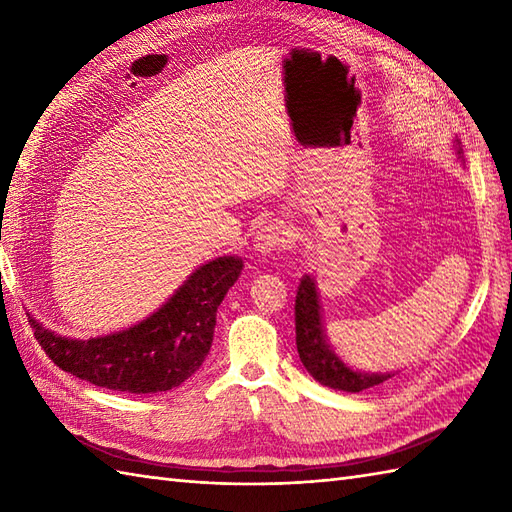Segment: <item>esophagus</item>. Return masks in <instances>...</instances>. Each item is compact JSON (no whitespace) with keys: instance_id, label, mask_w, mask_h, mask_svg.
Wrapping results in <instances>:
<instances>
[{"instance_id":"obj_1","label":"esophagus","mask_w":512,"mask_h":512,"mask_svg":"<svg viewBox=\"0 0 512 512\" xmlns=\"http://www.w3.org/2000/svg\"><path fill=\"white\" fill-rule=\"evenodd\" d=\"M292 242H295V237H292V231L284 222H270L255 233L253 246L259 255H270L273 250L290 248Z\"/></svg>"}]
</instances>
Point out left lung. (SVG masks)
<instances>
[{
  "instance_id": "obj_1",
  "label": "left lung",
  "mask_w": 512,
  "mask_h": 512,
  "mask_svg": "<svg viewBox=\"0 0 512 512\" xmlns=\"http://www.w3.org/2000/svg\"><path fill=\"white\" fill-rule=\"evenodd\" d=\"M460 145V143H458ZM458 154L462 149L458 147ZM295 328H297V352L303 367L308 374L319 380L321 385L339 391H363L369 387H376L385 383L387 378L394 374H372V372H358V369L347 367L339 356L334 354L332 345L325 336L323 328V314L317 292V281L310 275H303L297 301H295Z\"/></svg>"
}]
</instances>
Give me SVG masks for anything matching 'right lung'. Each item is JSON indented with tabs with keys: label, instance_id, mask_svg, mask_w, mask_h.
Returning a JSON list of instances; mask_svg holds the SVG:
<instances>
[{
	"label": "right lung",
	"instance_id": "obj_1",
	"mask_svg": "<svg viewBox=\"0 0 512 512\" xmlns=\"http://www.w3.org/2000/svg\"><path fill=\"white\" fill-rule=\"evenodd\" d=\"M242 268V257L211 259L147 319L88 341L54 334L32 314L28 319L43 352L63 372L112 391L158 394L198 372L211 350L217 306Z\"/></svg>",
	"mask_w": 512,
	"mask_h": 512
}]
</instances>
